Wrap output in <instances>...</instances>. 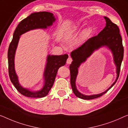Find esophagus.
I'll list each match as a JSON object with an SVG mask.
<instances>
[{"label":"esophagus","mask_w":128,"mask_h":128,"mask_svg":"<svg viewBox=\"0 0 128 128\" xmlns=\"http://www.w3.org/2000/svg\"><path fill=\"white\" fill-rule=\"evenodd\" d=\"M72 62V59L70 58H69L67 59V60H66V63H67L68 64H70Z\"/></svg>","instance_id":"34e87169"}]
</instances>
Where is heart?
<instances>
[{
	"mask_svg": "<svg viewBox=\"0 0 128 128\" xmlns=\"http://www.w3.org/2000/svg\"><path fill=\"white\" fill-rule=\"evenodd\" d=\"M90 33H91V30H90L89 28H87V29H86L83 32V37H88L90 34Z\"/></svg>",
	"mask_w": 128,
	"mask_h": 128,
	"instance_id": "b5f03b06",
	"label": "heart"
}]
</instances>
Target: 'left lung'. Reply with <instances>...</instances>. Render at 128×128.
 <instances>
[{"mask_svg": "<svg viewBox=\"0 0 128 128\" xmlns=\"http://www.w3.org/2000/svg\"><path fill=\"white\" fill-rule=\"evenodd\" d=\"M104 18L106 20V24L104 29L98 35L89 38L82 45L70 53V56L73 60L70 66V84L74 94L78 98L83 100H92L102 96L115 84L119 77L121 65L124 58L122 40L120 33V29L117 24L112 22L108 17L104 16ZM104 46L109 48L113 54L114 62L116 66L117 78L111 86L104 92L95 95H84L77 90L76 86L78 68L94 51Z\"/></svg>", "mask_w": 128, "mask_h": 128, "instance_id": "left-lung-1", "label": "left lung"}]
</instances>
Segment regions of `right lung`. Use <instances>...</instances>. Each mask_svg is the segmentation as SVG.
Masks as SVG:
<instances>
[{
	"instance_id": "obj_1",
	"label": "right lung",
	"mask_w": 128,
	"mask_h": 128,
	"mask_svg": "<svg viewBox=\"0 0 128 128\" xmlns=\"http://www.w3.org/2000/svg\"><path fill=\"white\" fill-rule=\"evenodd\" d=\"M56 18L51 12L42 11L32 13L18 24L13 34V38L8 50V74L11 82L17 90L24 96L31 98H42L46 96L53 86L58 68L66 64L68 54L48 55L44 73V84L42 88L37 91H32L30 89L23 87L19 83L18 77L15 70V54L20 36L32 30L46 28L52 26Z\"/></svg>"
}]
</instances>
